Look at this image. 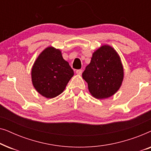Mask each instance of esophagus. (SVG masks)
<instances>
[{"label":"esophagus","instance_id":"esophagus-1","mask_svg":"<svg viewBox=\"0 0 151 151\" xmlns=\"http://www.w3.org/2000/svg\"><path fill=\"white\" fill-rule=\"evenodd\" d=\"M76 73L78 74V75H82V69H78V70H76Z\"/></svg>","mask_w":151,"mask_h":151}]
</instances>
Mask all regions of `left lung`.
<instances>
[{
    "mask_svg": "<svg viewBox=\"0 0 151 151\" xmlns=\"http://www.w3.org/2000/svg\"><path fill=\"white\" fill-rule=\"evenodd\" d=\"M82 78L94 98L101 100L113 96L124 79V68L118 53L109 45L101 46L93 53Z\"/></svg>",
    "mask_w": 151,
    "mask_h": 151,
    "instance_id": "obj_1",
    "label": "left lung"
}]
</instances>
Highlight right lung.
Segmentation results:
<instances>
[{
  "label": "right lung",
  "instance_id": "obj_1",
  "mask_svg": "<svg viewBox=\"0 0 151 151\" xmlns=\"http://www.w3.org/2000/svg\"><path fill=\"white\" fill-rule=\"evenodd\" d=\"M31 73L35 89L47 98L61 94L74 75L69 63L63 58L62 51L53 47H47L39 54Z\"/></svg>",
  "mask_w": 151,
  "mask_h": 151
}]
</instances>
